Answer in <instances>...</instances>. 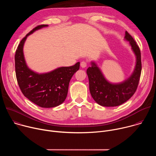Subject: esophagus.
Returning a JSON list of instances; mask_svg holds the SVG:
<instances>
[{"label": "esophagus", "instance_id": "obj_1", "mask_svg": "<svg viewBox=\"0 0 156 156\" xmlns=\"http://www.w3.org/2000/svg\"><path fill=\"white\" fill-rule=\"evenodd\" d=\"M81 66L82 68H85L86 66H87V63H86V62H85V61H82L81 62Z\"/></svg>", "mask_w": 156, "mask_h": 156}]
</instances>
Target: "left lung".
Instances as JSON below:
<instances>
[{
  "label": "left lung",
  "mask_w": 156,
  "mask_h": 156,
  "mask_svg": "<svg viewBox=\"0 0 156 156\" xmlns=\"http://www.w3.org/2000/svg\"><path fill=\"white\" fill-rule=\"evenodd\" d=\"M124 39L129 42L136 57L135 67L129 78L121 83H110L93 61L91 62V66L86 70L91 96L101 106L120 105L131 98L137 89L141 72V52L136 42L127 31H125Z\"/></svg>",
  "instance_id": "left-lung-1"
}]
</instances>
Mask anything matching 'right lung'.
Listing matches in <instances>:
<instances>
[{"mask_svg": "<svg viewBox=\"0 0 156 156\" xmlns=\"http://www.w3.org/2000/svg\"><path fill=\"white\" fill-rule=\"evenodd\" d=\"M47 27L48 25L36 27L21 41L16 51L15 62L16 80L22 93L38 106L51 108L60 105L65 100L70 81L79 70L80 63L44 73H38L29 69L23 54L24 44L29 35Z\"/></svg>", "mask_w": 156, "mask_h": 156, "instance_id": "1", "label": "right lung"}]
</instances>
